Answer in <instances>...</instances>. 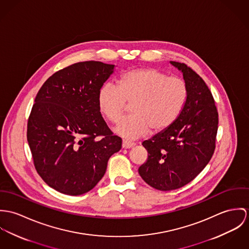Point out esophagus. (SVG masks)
<instances>
[{"label":"esophagus","instance_id":"34e87169","mask_svg":"<svg viewBox=\"0 0 249 249\" xmlns=\"http://www.w3.org/2000/svg\"><path fill=\"white\" fill-rule=\"evenodd\" d=\"M136 144L134 142H130V141H127V140H123L122 142V147L124 149H130L132 147H134Z\"/></svg>","mask_w":249,"mask_h":249}]
</instances>
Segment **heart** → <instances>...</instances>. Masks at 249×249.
<instances>
[{"instance_id":"obj_1","label":"heart","mask_w":249,"mask_h":249,"mask_svg":"<svg viewBox=\"0 0 249 249\" xmlns=\"http://www.w3.org/2000/svg\"><path fill=\"white\" fill-rule=\"evenodd\" d=\"M188 96L186 82L178 76H168L155 68H142L124 72L118 86L107 82L98 90L100 112L116 123L132 104V115L122 119L115 133L136 139L149 133H160L172 126L183 110Z\"/></svg>"}]
</instances>
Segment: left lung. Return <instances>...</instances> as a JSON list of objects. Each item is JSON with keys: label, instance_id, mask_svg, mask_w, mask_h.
<instances>
[{"label": "left lung", "instance_id": "1", "mask_svg": "<svg viewBox=\"0 0 249 249\" xmlns=\"http://www.w3.org/2000/svg\"><path fill=\"white\" fill-rule=\"evenodd\" d=\"M170 63L183 73L186 104L172 126L142 142L148 159L138 168L143 180L160 191L186 185L208 164L219 124L215 100L203 79L183 63Z\"/></svg>", "mask_w": 249, "mask_h": 249}]
</instances>
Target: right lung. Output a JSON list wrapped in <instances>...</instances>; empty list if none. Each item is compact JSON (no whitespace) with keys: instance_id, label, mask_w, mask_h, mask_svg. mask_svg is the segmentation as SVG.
<instances>
[{"instance_id":"right-lung-1","label":"right lung","mask_w":249,"mask_h":249,"mask_svg":"<svg viewBox=\"0 0 249 249\" xmlns=\"http://www.w3.org/2000/svg\"><path fill=\"white\" fill-rule=\"evenodd\" d=\"M113 65L72 64L39 89L28 120V145L39 176L60 193L78 196L103 178L108 160L122 146L98 109L99 89Z\"/></svg>"}]
</instances>
